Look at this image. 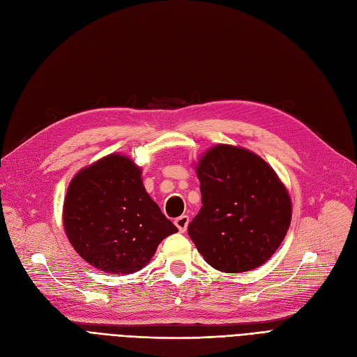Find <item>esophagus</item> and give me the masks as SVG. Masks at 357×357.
<instances>
[{
	"label": "esophagus",
	"instance_id": "34e87169",
	"mask_svg": "<svg viewBox=\"0 0 357 357\" xmlns=\"http://www.w3.org/2000/svg\"><path fill=\"white\" fill-rule=\"evenodd\" d=\"M188 222H190V216L188 215H181V216H178L176 220H175V225L178 227V229L181 233H183L187 229V227H188Z\"/></svg>",
	"mask_w": 357,
	"mask_h": 357
}]
</instances>
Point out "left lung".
<instances>
[{"instance_id":"1","label":"left lung","mask_w":357,"mask_h":357,"mask_svg":"<svg viewBox=\"0 0 357 357\" xmlns=\"http://www.w3.org/2000/svg\"><path fill=\"white\" fill-rule=\"evenodd\" d=\"M202 209L188 234L204 261L222 273H245L279 249L292 202L274 169L246 148L218 144L194 163Z\"/></svg>"}]
</instances>
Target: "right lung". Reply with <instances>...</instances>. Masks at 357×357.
Here are the masks:
<instances>
[{"mask_svg":"<svg viewBox=\"0 0 357 357\" xmlns=\"http://www.w3.org/2000/svg\"><path fill=\"white\" fill-rule=\"evenodd\" d=\"M63 228L77 254L111 274L142 270L157 246L178 231L149 197L142 169L123 154H108L71 179Z\"/></svg>","mask_w":357,"mask_h":357,"instance_id":"add662e5","label":"right lung"}]
</instances>
